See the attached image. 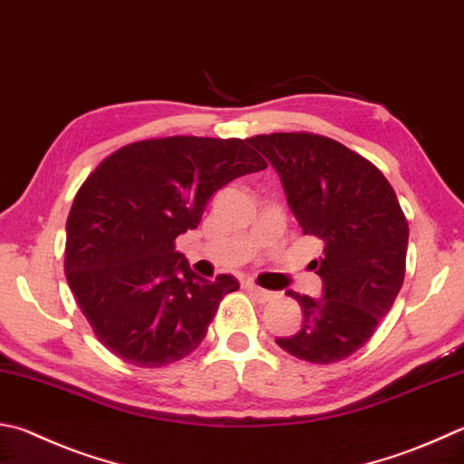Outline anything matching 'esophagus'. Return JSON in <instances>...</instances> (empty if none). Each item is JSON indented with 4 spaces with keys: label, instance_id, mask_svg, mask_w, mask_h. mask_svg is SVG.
I'll return each instance as SVG.
<instances>
[{
    "label": "esophagus",
    "instance_id": "34e87169",
    "mask_svg": "<svg viewBox=\"0 0 464 464\" xmlns=\"http://www.w3.org/2000/svg\"><path fill=\"white\" fill-rule=\"evenodd\" d=\"M246 290L251 294V296H254L256 300H259V302H269V300H274L276 298V294L274 292H269V290H264V288H259V285H256V284H246Z\"/></svg>",
    "mask_w": 464,
    "mask_h": 464
}]
</instances>
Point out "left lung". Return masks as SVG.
Returning <instances> with one entry per match:
<instances>
[{
  "label": "left lung",
  "mask_w": 464,
  "mask_h": 464,
  "mask_svg": "<svg viewBox=\"0 0 464 464\" xmlns=\"http://www.w3.org/2000/svg\"><path fill=\"white\" fill-rule=\"evenodd\" d=\"M280 174L302 233L323 241L310 267L323 298L290 292L304 313L296 334L276 343L316 365L347 359L372 339L403 284L408 221L385 176L363 156L316 133L249 138Z\"/></svg>",
  "instance_id": "8db88e82"
}]
</instances>
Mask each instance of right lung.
I'll return each instance as SVG.
<instances>
[{
  "label": "right lung",
  "mask_w": 464,
  "mask_h": 464,
  "mask_svg": "<svg viewBox=\"0 0 464 464\" xmlns=\"http://www.w3.org/2000/svg\"><path fill=\"white\" fill-rule=\"evenodd\" d=\"M264 168L249 140L172 136L123 146L89 174L66 218L64 274L113 355L164 367L203 343L239 282L197 276L174 241L218 188Z\"/></svg>",
  "instance_id": "right-lung-1"
}]
</instances>
